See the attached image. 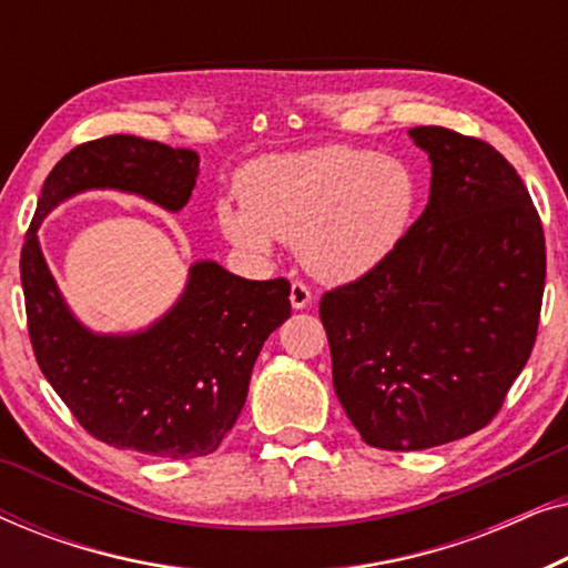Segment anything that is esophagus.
Segmentation results:
<instances>
[{"label": "esophagus", "instance_id": "obj_1", "mask_svg": "<svg viewBox=\"0 0 568 568\" xmlns=\"http://www.w3.org/2000/svg\"><path fill=\"white\" fill-rule=\"evenodd\" d=\"M290 300L294 310H305L307 305H313V292H310V286L305 282H294Z\"/></svg>", "mask_w": 568, "mask_h": 568}]
</instances>
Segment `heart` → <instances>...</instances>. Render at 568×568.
Masks as SVG:
<instances>
[{
  "mask_svg": "<svg viewBox=\"0 0 568 568\" xmlns=\"http://www.w3.org/2000/svg\"><path fill=\"white\" fill-rule=\"evenodd\" d=\"M416 204L408 162L331 144L255 162L243 178V201L216 204V224L243 251L268 253L274 240L297 245L310 274L348 282L393 253Z\"/></svg>",
  "mask_w": 568,
  "mask_h": 568,
  "instance_id": "b5f03b06",
  "label": "heart"
}]
</instances>
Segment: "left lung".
<instances>
[{
    "instance_id": "1",
    "label": "left lung",
    "mask_w": 568,
    "mask_h": 568,
    "mask_svg": "<svg viewBox=\"0 0 568 568\" xmlns=\"http://www.w3.org/2000/svg\"><path fill=\"white\" fill-rule=\"evenodd\" d=\"M429 152L424 214L393 253L321 297L333 387L377 449H426L494 422L530 359L546 235L523 178L478 136L410 129Z\"/></svg>"
}]
</instances>
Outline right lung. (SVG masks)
Masks as SVG:
<instances>
[{
  "mask_svg": "<svg viewBox=\"0 0 568 568\" xmlns=\"http://www.w3.org/2000/svg\"><path fill=\"white\" fill-rule=\"evenodd\" d=\"M196 175V152L152 139L77 144L45 178L20 253L30 344L59 398L98 442L173 460L214 453L237 422L263 341L292 315L290 282H251L201 261L158 325L95 336L64 307L36 232L59 201L84 189L131 191L178 212Z\"/></svg>",
  "mask_w": 568,
  "mask_h": 568,
  "instance_id": "right-lung-1",
  "label": "right lung"
}]
</instances>
